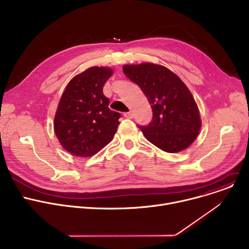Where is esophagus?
<instances>
[{"label":"esophagus","instance_id":"34e87169","mask_svg":"<svg viewBox=\"0 0 249 249\" xmlns=\"http://www.w3.org/2000/svg\"><path fill=\"white\" fill-rule=\"evenodd\" d=\"M124 117L127 118V119H132V118H133V113H132L131 111L127 112V113L124 114Z\"/></svg>","mask_w":249,"mask_h":249}]
</instances>
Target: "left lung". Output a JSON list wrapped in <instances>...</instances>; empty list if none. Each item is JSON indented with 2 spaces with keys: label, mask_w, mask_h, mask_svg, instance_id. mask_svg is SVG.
I'll use <instances>...</instances> for the list:
<instances>
[{
  "label": "left lung",
  "mask_w": 249,
  "mask_h": 249,
  "mask_svg": "<svg viewBox=\"0 0 249 249\" xmlns=\"http://www.w3.org/2000/svg\"><path fill=\"white\" fill-rule=\"evenodd\" d=\"M122 69L151 105L152 122L140 126L146 139L168 153L188 148L199 134L202 123L194 97L183 81L154 63L124 65Z\"/></svg>",
  "instance_id": "1"
}]
</instances>
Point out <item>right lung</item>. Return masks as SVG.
<instances>
[{"label":"right lung","instance_id":"add662e5","mask_svg":"<svg viewBox=\"0 0 249 249\" xmlns=\"http://www.w3.org/2000/svg\"><path fill=\"white\" fill-rule=\"evenodd\" d=\"M110 67H90L66 86L54 118L61 146L78 157H90L113 139L120 114L109 109L103 87L112 76Z\"/></svg>","mask_w":249,"mask_h":249}]
</instances>
